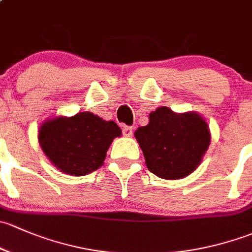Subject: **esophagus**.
I'll return each mask as SVG.
<instances>
[{
    "mask_svg": "<svg viewBox=\"0 0 252 252\" xmlns=\"http://www.w3.org/2000/svg\"><path fill=\"white\" fill-rule=\"evenodd\" d=\"M123 133L125 137H131L133 134V127L132 126H123Z\"/></svg>",
    "mask_w": 252,
    "mask_h": 252,
    "instance_id": "esophagus-1",
    "label": "esophagus"
}]
</instances>
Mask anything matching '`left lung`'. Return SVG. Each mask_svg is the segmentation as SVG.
<instances>
[{
  "label": "left lung",
  "mask_w": 252,
  "mask_h": 252,
  "mask_svg": "<svg viewBox=\"0 0 252 252\" xmlns=\"http://www.w3.org/2000/svg\"><path fill=\"white\" fill-rule=\"evenodd\" d=\"M150 172L164 180H181L201 164L211 133L205 119L194 111L175 113L159 107L149 124L134 132Z\"/></svg>",
  "instance_id": "8db88e82"
}]
</instances>
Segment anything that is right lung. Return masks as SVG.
<instances>
[{
  "label": "right lung",
  "mask_w": 252,
  "mask_h": 252,
  "mask_svg": "<svg viewBox=\"0 0 252 252\" xmlns=\"http://www.w3.org/2000/svg\"><path fill=\"white\" fill-rule=\"evenodd\" d=\"M121 128L91 111L74 116L48 119L38 128V143L43 153L61 172L85 176L104 164L114 138Z\"/></svg>",
  "instance_id": "add662e5"
}]
</instances>
